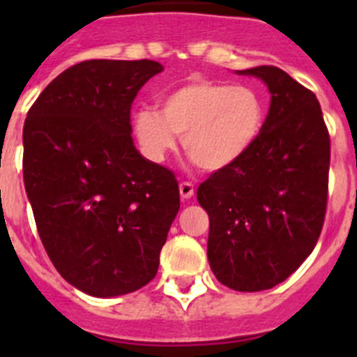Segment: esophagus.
<instances>
[{"mask_svg":"<svg viewBox=\"0 0 357 357\" xmlns=\"http://www.w3.org/2000/svg\"><path fill=\"white\" fill-rule=\"evenodd\" d=\"M178 191H181L182 200H189V198L195 195V188L191 182H181V185H178Z\"/></svg>","mask_w":357,"mask_h":357,"instance_id":"34e87169","label":"esophagus"}]
</instances>
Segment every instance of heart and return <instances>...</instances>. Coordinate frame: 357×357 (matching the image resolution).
<instances>
[{
  "instance_id": "1",
  "label": "heart",
  "mask_w": 357,
  "mask_h": 357,
  "mask_svg": "<svg viewBox=\"0 0 357 357\" xmlns=\"http://www.w3.org/2000/svg\"><path fill=\"white\" fill-rule=\"evenodd\" d=\"M266 107L254 87L222 80H191L169 91L160 110L134 112V134L150 160L166 159L182 135L185 155L204 172H223L252 150L264 127Z\"/></svg>"
}]
</instances>
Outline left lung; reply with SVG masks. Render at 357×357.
Instances as JSON below:
<instances>
[{
	"label": "left lung",
	"mask_w": 357,
	"mask_h": 357,
	"mask_svg": "<svg viewBox=\"0 0 357 357\" xmlns=\"http://www.w3.org/2000/svg\"><path fill=\"white\" fill-rule=\"evenodd\" d=\"M272 102L257 143L197 191L209 214L207 257L222 284L263 291L288 279L320 238L329 195L331 139L320 103L275 66L245 69Z\"/></svg>",
	"instance_id": "left-lung-1"
}]
</instances>
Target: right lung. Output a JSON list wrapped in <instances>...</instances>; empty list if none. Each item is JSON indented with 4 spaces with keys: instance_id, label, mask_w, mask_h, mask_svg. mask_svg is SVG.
Masks as SVG:
<instances>
[{
    "instance_id": "add662e5",
    "label": "right lung",
    "mask_w": 357,
    "mask_h": 357,
    "mask_svg": "<svg viewBox=\"0 0 357 357\" xmlns=\"http://www.w3.org/2000/svg\"><path fill=\"white\" fill-rule=\"evenodd\" d=\"M155 61H84L30 107L23 178L37 232L56 272L93 296L150 282L181 209L172 169L132 141L130 109L162 71Z\"/></svg>"
}]
</instances>
